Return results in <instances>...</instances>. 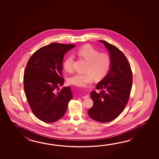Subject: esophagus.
<instances>
[{
	"label": "esophagus",
	"instance_id": "1",
	"mask_svg": "<svg viewBox=\"0 0 159 159\" xmlns=\"http://www.w3.org/2000/svg\"><path fill=\"white\" fill-rule=\"evenodd\" d=\"M89 97V95L87 94L85 96H83V97H82V98H83V99H86V98H88Z\"/></svg>",
	"mask_w": 159,
	"mask_h": 159
}]
</instances>
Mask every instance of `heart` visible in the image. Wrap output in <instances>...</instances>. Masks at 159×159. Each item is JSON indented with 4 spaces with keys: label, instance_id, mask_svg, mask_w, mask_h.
Masks as SVG:
<instances>
[{
    "label": "heart",
    "instance_id": "obj_1",
    "mask_svg": "<svg viewBox=\"0 0 159 159\" xmlns=\"http://www.w3.org/2000/svg\"><path fill=\"white\" fill-rule=\"evenodd\" d=\"M76 54L88 61L86 69L88 73L85 74L77 73L69 78L68 82L78 87H86L93 83L94 77L97 80L104 78L108 73L111 65V58L109 54L100 53L90 45L86 44L78 48ZM74 58L68 56L63 62L65 70L69 73L73 71Z\"/></svg>",
    "mask_w": 159,
    "mask_h": 159
}]
</instances>
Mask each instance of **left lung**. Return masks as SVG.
Segmentation results:
<instances>
[{"label": "left lung", "instance_id": "1", "mask_svg": "<svg viewBox=\"0 0 159 159\" xmlns=\"http://www.w3.org/2000/svg\"><path fill=\"white\" fill-rule=\"evenodd\" d=\"M111 58L108 74L97 84V93L91 91L94 105L88 111L90 117L101 123L111 122L116 118L129 102L132 85V73L128 60L122 51L103 40Z\"/></svg>", "mask_w": 159, "mask_h": 159}]
</instances>
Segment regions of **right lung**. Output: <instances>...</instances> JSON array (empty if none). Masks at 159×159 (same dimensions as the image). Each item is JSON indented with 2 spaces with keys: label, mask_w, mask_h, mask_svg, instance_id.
Wrapping results in <instances>:
<instances>
[{
  "label": "right lung",
  "mask_w": 159,
  "mask_h": 159,
  "mask_svg": "<svg viewBox=\"0 0 159 159\" xmlns=\"http://www.w3.org/2000/svg\"><path fill=\"white\" fill-rule=\"evenodd\" d=\"M73 44L52 43L31 56L24 74V90L35 116L43 122H56L64 115L73 99L70 86L58 91L64 84L62 61Z\"/></svg>",
  "instance_id": "obj_1"
}]
</instances>
